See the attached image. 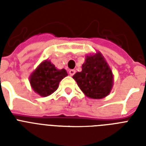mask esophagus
I'll use <instances>...</instances> for the list:
<instances>
[{
    "label": "esophagus",
    "instance_id": "1",
    "mask_svg": "<svg viewBox=\"0 0 146 146\" xmlns=\"http://www.w3.org/2000/svg\"><path fill=\"white\" fill-rule=\"evenodd\" d=\"M75 73H76L75 70H69V74H70V76H73L74 74H75Z\"/></svg>",
    "mask_w": 146,
    "mask_h": 146
}]
</instances>
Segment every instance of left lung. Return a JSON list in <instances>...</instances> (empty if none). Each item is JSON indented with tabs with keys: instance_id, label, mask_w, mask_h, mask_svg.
I'll list each match as a JSON object with an SVG mask.
<instances>
[{
	"instance_id": "1",
	"label": "left lung",
	"mask_w": 146,
	"mask_h": 146,
	"mask_svg": "<svg viewBox=\"0 0 146 146\" xmlns=\"http://www.w3.org/2000/svg\"><path fill=\"white\" fill-rule=\"evenodd\" d=\"M73 78L87 97L101 99L106 97L113 86V74L101 53L89 55L82 64V71Z\"/></svg>"
}]
</instances>
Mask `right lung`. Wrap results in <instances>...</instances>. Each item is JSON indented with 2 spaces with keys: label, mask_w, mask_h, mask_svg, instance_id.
<instances>
[{
  "label": "right lung",
  "mask_w": 146,
  "mask_h": 146,
  "mask_svg": "<svg viewBox=\"0 0 146 146\" xmlns=\"http://www.w3.org/2000/svg\"><path fill=\"white\" fill-rule=\"evenodd\" d=\"M66 76L64 69L57 70L50 61L45 60L30 76V84L35 92L46 97L57 90L59 82Z\"/></svg>",
  "instance_id": "right-lung-1"
}]
</instances>
